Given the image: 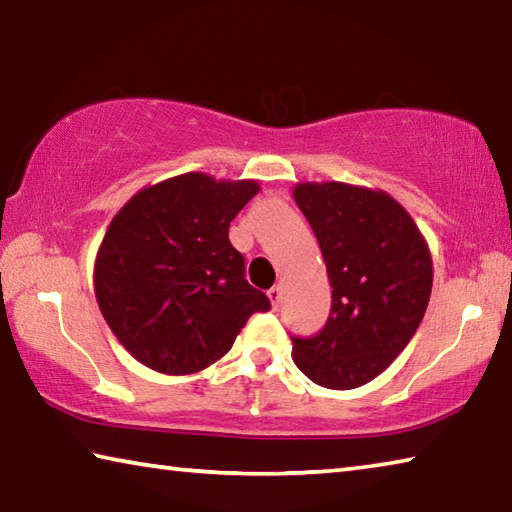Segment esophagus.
Returning <instances> with one entry per match:
<instances>
[{"mask_svg": "<svg viewBox=\"0 0 512 512\" xmlns=\"http://www.w3.org/2000/svg\"><path fill=\"white\" fill-rule=\"evenodd\" d=\"M268 300H271V304L277 309V304H280V300H282V286L280 284L273 286L271 291H268Z\"/></svg>", "mask_w": 512, "mask_h": 512, "instance_id": "1", "label": "esophagus"}]
</instances>
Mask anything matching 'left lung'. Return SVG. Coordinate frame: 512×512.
I'll list each match as a JSON object with an SVG mask.
<instances>
[{
	"mask_svg": "<svg viewBox=\"0 0 512 512\" xmlns=\"http://www.w3.org/2000/svg\"><path fill=\"white\" fill-rule=\"evenodd\" d=\"M327 264L331 313L322 331L293 340V362L315 385L353 389L392 365L421 324L432 257L421 230L383 190L338 181L295 185Z\"/></svg>",
	"mask_w": 512,
	"mask_h": 512,
	"instance_id": "left-lung-1",
	"label": "left lung"
}]
</instances>
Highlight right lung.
I'll use <instances>...</instances> for the list:
<instances>
[{
	"mask_svg": "<svg viewBox=\"0 0 512 512\" xmlns=\"http://www.w3.org/2000/svg\"><path fill=\"white\" fill-rule=\"evenodd\" d=\"M259 192L257 181H215L188 172L143 188L102 237L96 300L132 356L161 374L206 369L268 297L244 277L230 221Z\"/></svg>",
	"mask_w": 512,
	"mask_h": 512,
	"instance_id": "right-lung-1",
	"label": "right lung"
}]
</instances>
